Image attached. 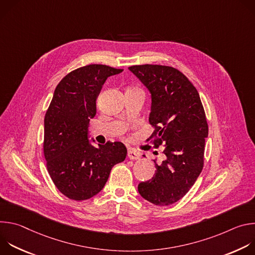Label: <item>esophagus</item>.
Here are the masks:
<instances>
[{"mask_svg":"<svg viewBox=\"0 0 255 255\" xmlns=\"http://www.w3.org/2000/svg\"><path fill=\"white\" fill-rule=\"evenodd\" d=\"M128 157L130 159H139L140 153L137 150L130 148V149H128Z\"/></svg>","mask_w":255,"mask_h":255,"instance_id":"34e87169","label":"esophagus"}]
</instances>
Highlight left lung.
<instances>
[{
	"instance_id": "left-lung-1",
	"label": "left lung",
	"mask_w": 255,
	"mask_h": 255,
	"mask_svg": "<svg viewBox=\"0 0 255 255\" xmlns=\"http://www.w3.org/2000/svg\"><path fill=\"white\" fill-rule=\"evenodd\" d=\"M129 69L151 93L146 140L163 146L166 158L155 163L154 176L138 185L142 198L156 206H168L183 198L204 167L208 123L199 93L178 69L160 64L132 65Z\"/></svg>"
}]
</instances>
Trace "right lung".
Listing matches in <instances>:
<instances>
[{"label":"right lung","mask_w":255,"mask_h":255,"mask_svg":"<svg viewBox=\"0 0 255 255\" xmlns=\"http://www.w3.org/2000/svg\"><path fill=\"white\" fill-rule=\"evenodd\" d=\"M123 69L89 64L67 74L56 86L44 117L43 153L57 190L70 200H88L105 187L112 167L122 162L127 149L122 142L92 146L90 119L105 81Z\"/></svg>","instance_id":"1"}]
</instances>
